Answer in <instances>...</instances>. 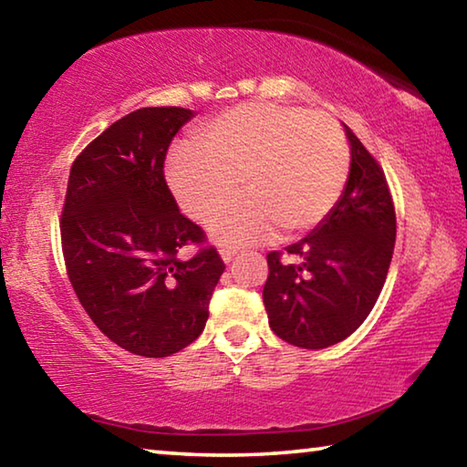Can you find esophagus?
<instances>
[{"label":"esophagus","mask_w":467,"mask_h":467,"mask_svg":"<svg viewBox=\"0 0 467 467\" xmlns=\"http://www.w3.org/2000/svg\"><path fill=\"white\" fill-rule=\"evenodd\" d=\"M234 249H228V247H220V257H223V262L224 264H228V262H233V257H234Z\"/></svg>","instance_id":"esophagus-1"}]
</instances>
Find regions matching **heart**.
Returning a JSON list of instances; mask_svg holds the SVG:
<instances>
[{"label": "heart", "mask_w": 467, "mask_h": 467, "mask_svg": "<svg viewBox=\"0 0 467 467\" xmlns=\"http://www.w3.org/2000/svg\"><path fill=\"white\" fill-rule=\"evenodd\" d=\"M197 146L169 154V187L187 216L205 220L244 181L249 195L210 223L226 247L270 241L278 226L288 234L319 226L336 208L350 164L334 117L274 102L224 110L200 130Z\"/></svg>", "instance_id": "b5f03b06"}]
</instances>
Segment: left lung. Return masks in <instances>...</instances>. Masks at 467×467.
<instances>
[{
    "mask_svg": "<svg viewBox=\"0 0 467 467\" xmlns=\"http://www.w3.org/2000/svg\"><path fill=\"white\" fill-rule=\"evenodd\" d=\"M350 172L336 208L311 234L267 255L264 305L284 342L321 350L354 334L373 311L389 270L395 210L381 167L344 125Z\"/></svg>",
    "mask_w": 467,
    "mask_h": 467,
    "instance_id": "left-lung-1",
    "label": "left lung"
}]
</instances>
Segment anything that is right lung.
I'll return each instance as SVG.
<instances>
[{
	"mask_svg": "<svg viewBox=\"0 0 467 467\" xmlns=\"http://www.w3.org/2000/svg\"><path fill=\"white\" fill-rule=\"evenodd\" d=\"M193 110L146 107L115 121L69 171L61 244L84 311L123 350L171 357L195 342L224 262L202 244L200 226L179 212L164 181V156Z\"/></svg>",
	"mask_w": 467,
	"mask_h": 467,
	"instance_id": "add662e5",
	"label": "right lung"
}]
</instances>
